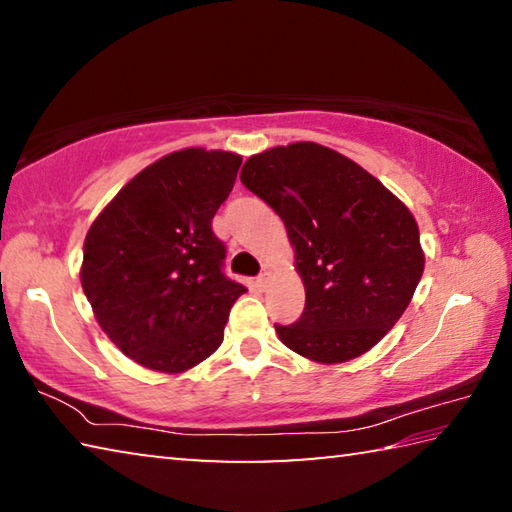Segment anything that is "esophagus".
Segmentation results:
<instances>
[{"mask_svg":"<svg viewBox=\"0 0 512 512\" xmlns=\"http://www.w3.org/2000/svg\"><path fill=\"white\" fill-rule=\"evenodd\" d=\"M255 284H257L259 291H264V289L268 287V273H259V275L255 277Z\"/></svg>","mask_w":512,"mask_h":512,"instance_id":"esophagus-1","label":"esophagus"}]
</instances>
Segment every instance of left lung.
Instances as JSON below:
<instances>
[{
    "mask_svg": "<svg viewBox=\"0 0 512 512\" xmlns=\"http://www.w3.org/2000/svg\"><path fill=\"white\" fill-rule=\"evenodd\" d=\"M241 183L287 225L305 311L275 325L293 352L343 363L384 339L424 271L413 214L357 162L314 142L246 160Z\"/></svg>",
    "mask_w": 512,
    "mask_h": 512,
    "instance_id": "8db88e82",
    "label": "left lung"
}]
</instances>
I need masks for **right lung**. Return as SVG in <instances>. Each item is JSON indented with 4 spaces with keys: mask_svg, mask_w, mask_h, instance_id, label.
<instances>
[{
    "mask_svg": "<svg viewBox=\"0 0 512 512\" xmlns=\"http://www.w3.org/2000/svg\"><path fill=\"white\" fill-rule=\"evenodd\" d=\"M241 158L185 149L137 173L85 237L81 284L103 332L140 366L183 372L219 348L244 284L212 219Z\"/></svg>",
    "mask_w": 512,
    "mask_h": 512,
    "instance_id": "obj_1",
    "label": "right lung"
}]
</instances>
